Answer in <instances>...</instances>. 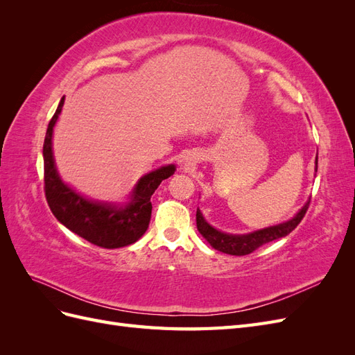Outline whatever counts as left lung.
Returning <instances> with one entry per match:
<instances>
[{"instance_id": "8db88e82", "label": "left lung", "mask_w": 355, "mask_h": 355, "mask_svg": "<svg viewBox=\"0 0 355 355\" xmlns=\"http://www.w3.org/2000/svg\"><path fill=\"white\" fill-rule=\"evenodd\" d=\"M317 164H318V155L315 157V171H317ZM308 206H309V200L304 204L302 209H300L292 219L278 225H272V227L249 232V234H227L213 228L211 225L204 219L201 210L197 209V230L202 237L207 240V243L213 247V249H216L222 253L234 254V256H244L256 250L257 247L288 235L297 227L299 222L304 219Z\"/></svg>"}]
</instances>
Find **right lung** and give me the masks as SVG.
Masks as SVG:
<instances>
[{"label":"right lung","mask_w":355,"mask_h":355,"mask_svg":"<svg viewBox=\"0 0 355 355\" xmlns=\"http://www.w3.org/2000/svg\"><path fill=\"white\" fill-rule=\"evenodd\" d=\"M65 98L49 123L42 146L44 157V191L55 218L84 240L105 249H118L136 243L146 232L151 220V196L164 179L175 173L176 166L167 164L149 171L136 182L125 202L96 201L84 197L62 180L53 155V128L62 112Z\"/></svg>","instance_id":"right-lung-1"}]
</instances>
